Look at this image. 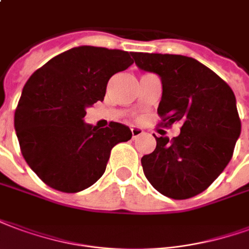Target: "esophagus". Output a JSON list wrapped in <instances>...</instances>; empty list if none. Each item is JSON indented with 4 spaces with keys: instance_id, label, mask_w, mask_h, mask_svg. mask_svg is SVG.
<instances>
[{
    "instance_id": "1",
    "label": "esophagus",
    "mask_w": 249,
    "mask_h": 249,
    "mask_svg": "<svg viewBox=\"0 0 249 249\" xmlns=\"http://www.w3.org/2000/svg\"><path fill=\"white\" fill-rule=\"evenodd\" d=\"M142 134H143V130H142V128H139V127H131L132 139H137V138L141 137Z\"/></svg>"
}]
</instances>
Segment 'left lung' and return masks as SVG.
I'll return each mask as SVG.
<instances>
[{
	"label": "left lung",
	"mask_w": 249,
	"mask_h": 249,
	"mask_svg": "<svg viewBox=\"0 0 249 249\" xmlns=\"http://www.w3.org/2000/svg\"><path fill=\"white\" fill-rule=\"evenodd\" d=\"M137 66L162 81L158 107L163 124L180 122V134L155 137L142 158L143 172L164 196L182 200L203 192L230 163L241 123L232 89L196 59L175 54L134 53Z\"/></svg>",
	"instance_id": "left-lung-1"
}]
</instances>
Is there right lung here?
Wrapping results in <instances>:
<instances>
[{
	"label": "right lung",
	"mask_w": 249,
	"mask_h": 249,
	"mask_svg": "<svg viewBox=\"0 0 249 249\" xmlns=\"http://www.w3.org/2000/svg\"><path fill=\"white\" fill-rule=\"evenodd\" d=\"M132 53L79 46L52 58L23 86L14 127L25 160L49 187L79 192L106 170L111 148L131 139V130L83 121L86 108L103 101L108 79L131 66Z\"/></svg>",
	"instance_id": "1"
}]
</instances>
